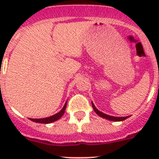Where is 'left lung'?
Masks as SVG:
<instances>
[{
  "label": "left lung",
  "mask_w": 159,
  "mask_h": 159,
  "mask_svg": "<svg viewBox=\"0 0 159 159\" xmlns=\"http://www.w3.org/2000/svg\"><path fill=\"white\" fill-rule=\"evenodd\" d=\"M92 107H93L94 111H95V113H96L98 116H99L100 117L104 118V119H109V120H111V121H123V120H125V119H127V118L129 117V116H127V117H115V116H108V115L103 114L102 112L99 111L98 109H96V107H95V105L93 104V102H92Z\"/></svg>",
  "instance_id": "obj_1"
}]
</instances>
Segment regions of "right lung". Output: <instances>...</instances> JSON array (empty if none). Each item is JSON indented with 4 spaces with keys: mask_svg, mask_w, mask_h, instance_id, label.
<instances>
[{
    "mask_svg": "<svg viewBox=\"0 0 159 159\" xmlns=\"http://www.w3.org/2000/svg\"><path fill=\"white\" fill-rule=\"evenodd\" d=\"M66 107H67V102H65V104H64V107H63L62 110L60 111L59 113L54 115V116H50V117H48V118H44V119H30V120L35 122V123H52V122L57 121V120H58L59 119H60V118L62 117V116L64 114V111H65Z\"/></svg>",
    "mask_w": 159,
    "mask_h": 159,
    "instance_id": "right-lung-1",
    "label": "right lung"
}]
</instances>
